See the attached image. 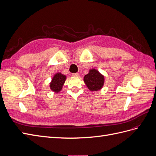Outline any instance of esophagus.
I'll list each match as a JSON object with an SVG mask.
<instances>
[{
	"label": "esophagus",
	"instance_id": "1",
	"mask_svg": "<svg viewBox=\"0 0 156 156\" xmlns=\"http://www.w3.org/2000/svg\"><path fill=\"white\" fill-rule=\"evenodd\" d=\"M72 75H73V77H78L79 75V73H73V74H72Z\"/></svg>",
	"mask_w": 156,
	"mask_h": 156
}]
</instances>
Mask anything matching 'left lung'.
<instances>
[{
  "instance_id": "1",
  "label": "left lung",
  "mask_w": 156,
  "mask_h": 156,
  "mask_svg": "<svg viewBox=\"0 0 156 156\" xmlns=\"http://www.w3.org/2000/svg\"><path fill=\"white\" fill-rule=\"evenodd\" d=\"M104 81V76L96 69H90L88 73L84 77V83L91 91H98L101 89Z\"/></svg>"
}]
</instances>
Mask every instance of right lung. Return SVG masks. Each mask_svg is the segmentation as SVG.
<instances>
[{
	"label": "right lung",
	"mask_w": 156,
	"mask_h": 156,
	"mask_svg": "<svg viewBox=\"0 0 156 156\" xmlns=\"http://www.w3.org/2000/svg\"><path fill=\"white\" fill-rule=\"evenodd\" d=\"M66 76L61 73H56L50 83V88L52 91L58 93L62 88Z\"/></svg>",
	"instance_id": "add662e5"
}]
</instances>
